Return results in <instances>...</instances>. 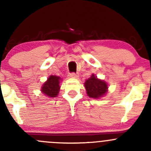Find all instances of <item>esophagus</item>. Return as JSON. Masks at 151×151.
<instances>
[{"mask_svg": "<svg viewBox=\"0 0 151 151\" xmlns=\"http://www.w3.org/2000/svg\"><path fill=\"white\" fill-rule=\"evenodd\" d=\"M77 77H78V74H76V73L74 72L70 73V74H68V77H70V78H77Z\"/></svg>", "mask_w": 151, "mask_h": 151, "instance_id": "34e87169", "label": "esophagus"}]
</instances>
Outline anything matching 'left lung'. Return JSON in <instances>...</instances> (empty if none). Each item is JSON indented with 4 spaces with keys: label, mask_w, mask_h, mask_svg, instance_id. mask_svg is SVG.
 Wrapping results in <instances>:
<instances>
[{
    "label": "left lung",
    "mask_w": 151,
    "mask_h": 151,
    "mask_svg": "<svg viewBox=\"0 0 151 151\" xmlns=\"http://www.w3.org/2000/svg\"><path fill=\"white\" fill-rule=\"evenodd\" d=\"M87 94L89 97L98 99L103 96L107 91V84L104 81L99 80L93 74L85 83Z\"/></svg>",
    "instance_id": "8db88e82"
}]
</instances>
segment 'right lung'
Instances as JSON below:
<instances>
[{
  "mask_svg": "<svg viewBox=\"0 0 151 151\" xmlns=\"http://www.w3.org/2000/svg\"><path fill=\"white\" fill-rule=\"evenodd\" d=\"M60 78L57 76L51 75L48 78L47 82L42 87V91L43 93L49 97H56L58 94L60 90Z\"/></svg>",
  "mask_w": 151,
  "mask_h": 151,
  "instance_id": "right-lung-1",
  "label": "right lung"
}]
</instances>
